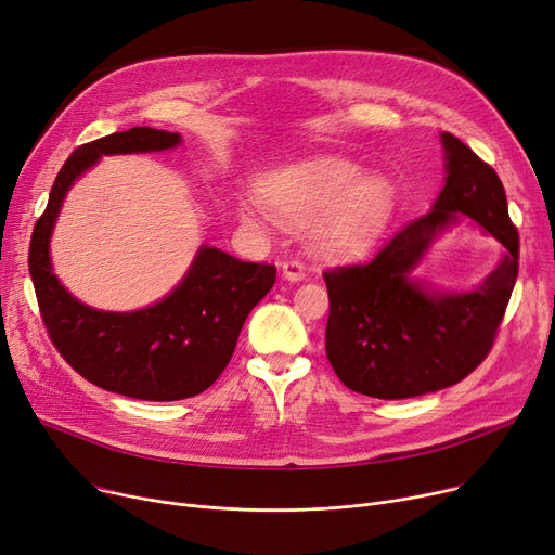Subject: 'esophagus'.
<instances>
[{"instance_id": "1", "label": "esophagus", "mask_w": 555, "mask_h": 555, "mask_svg": "<svg viewBox=\"0 0 555 555\" xmlns=\"http://www.w3.org/2000/svg\"><path fill=\"white\" fill-rule=\"evenodd\" d=\"M283 279L289 281V283L304 281V279H306L304 262H299V260H287V262H283Z\"/></svg>"}]
</instances>
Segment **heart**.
<instances>
[{
    "label": "heart",
    "instance_id": "1",
    "mask_svg": "<svg viewBox=\"0 0 555 555\" xmlns=\"http://www.w3.org/2000/svg\"><path fill=\"white\" fill-rule=\"evenodd\" d=\"M266 204L241 209L247 224L274 222L276 216L310 222L312 249L331 260L364 256L398 214V186L385 172H364L356 162L322 155L283 166L260 182Z\"/></svg>",
    "mask_w": 555,
    "mask_h": 555
}]
</instances>
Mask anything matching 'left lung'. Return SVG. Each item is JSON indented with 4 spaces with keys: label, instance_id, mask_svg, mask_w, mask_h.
Masks as SVG:
<instances>
[{
    "label": "left lung",
    "instance_id": "1",
    "mask_svg": "<svg viewBox=\"0 0 555 555\" xmlns=\"http://www.w3.org/2000/svg\"><path fill=\"white\" fill-rule=\"evenodd\" d=\"M446 184L427 216L406 224L366 266L324 272L326 356L358 393L402 400L461 383L490 353L517 279L519 236L502 180L468 145L441 132ZM468 217L505 256L479 286L441 291L411 272L446 230Z\"/></svg>",
    "mask_w": 555,
    "mask_h": 555
}]
</instances>
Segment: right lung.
Returning <instances> with one entry per match:
<instances>
[{"label":"right lung","instance_id":"obj_1","mask_svg":"<svg viewBox=\"0 0 555 555\" xmlns=\"http://www.w3.org/2000/svg\"><path fill=\"white\" fill-rule=\"evenodd\" d=\"M180 143L178 132L130 128L80 145L57 172L28 249L42 322L69 366L105 391L155 402L197 396L218 380L247 314L272 289L276 268L202 245L164 299L112 312L78 301L57 281L49 243L69 189L103 155L162 153Z\"/></svg>","mask_w":555,"mask_h":555}]
</instances>
